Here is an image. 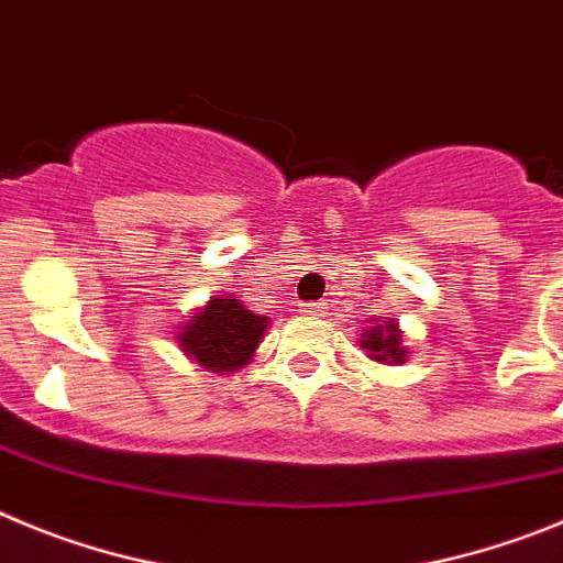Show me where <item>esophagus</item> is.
I'll return each instance as SVG.
<instances>
[{
	"instance_id": "34e87169",
	"label": "esophagus",
	"mask_w": 563,
	"mask_h": 563,
	"mask_svg": "<svg viewBox=\"0 0 563 563\" xmlns=\"http://www.w3.org/2000/svg\"><path fill=\"white\" fill-rule=\"evenodd\" d=\"M328 311V302L319 300V302H306L302 306V313H311V317H322V313Z\"/></svg>"
}]
</instances>
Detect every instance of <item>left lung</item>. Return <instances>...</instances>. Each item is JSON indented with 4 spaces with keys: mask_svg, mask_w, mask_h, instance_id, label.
<instances>
[{
    "mask_svg": "<svg viewBox=\"0 0 563 563\" xmlns=\"http://www.w3.org/2000/svg\"><path fill=\"white\" fill-rule=\"evenodd\" d=\"M358 344L364 347L373 362L378 364H404L407 362V347H404L401 328L395 319H369V328H364Z\"/></svg>",
    "mask_w": 563,
    "mask_h": 563,
    "instance_id": "1",
    "label": "left lung"
}]
</instances>
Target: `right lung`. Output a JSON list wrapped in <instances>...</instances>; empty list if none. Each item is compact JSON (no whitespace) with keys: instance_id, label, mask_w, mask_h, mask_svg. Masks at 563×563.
Wrapping results in <instances>:
<instances>
[{"instance_id":"right-lung-1","label":"right lung","mask_w":563,"mask_h":563,"mask_svg":"<svg viewBox=\"0 0 563 563\" xmlns=\"http://www.w3.org/2000/svg\"><path fill=\"white\" fill-rule=\"evenodd\" d=\"M266 325L269 317L252 313L241 300L216 294L201 311H196L194 319H187L176 339L187 358L227 376L232 369L250 364Z\"/></svg>"}]
</instances>
